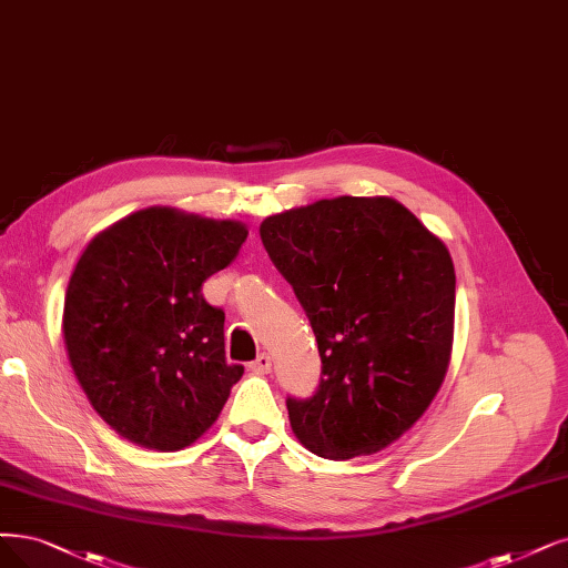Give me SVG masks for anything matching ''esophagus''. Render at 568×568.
<instances>
[{"mask_svg":"<svg viewBox=\"0 0 568 568\" xmlns=\"http://www.w3.org/2000/svg\"><path fill=\"white\" fill-rule=\"evenodd\" d=\"M250 369L257 372V374H266L271 369V355L268 353H260L257 358L250 363Z\"/></svg>","mask_w":568,"mask_h":568,"instance_id":"1","label":"esophagus"}]
</instances>
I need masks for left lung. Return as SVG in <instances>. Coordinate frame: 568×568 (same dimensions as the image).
<instances>
[{
	"label": "left lung",
	"mask_w": 568,
	"mask_h": 568,
	"mask_svg": "<svg viewBox=\"0 0 568 568\" xmlns=\"http://www.w3.org/2000/svg\"><path fill=\"white\" fill-rule=\"evenodd\" d=\"M323 361L313 397H287L290 426L323 458L382 452L445 382L456 273L445 241L390 196H337L260 224Z\"/></svg>",
	"instance_id": "8db88e82"
}]
</instances>
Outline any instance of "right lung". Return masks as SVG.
I'll return each instance as SVG.
<instances>
[{
	"label": "right lung",
	"instance_id": "1",
	"mask_svg": "<svg viewBox=\"0 0 568 568\" xmlns=\"http://www.w3.org/2000/svg\"><path fill=\"white\" fill-rule=\"evenodd\" d=\"M245 239L243 222L152 205L81 252L62 339L89 403L129 443L178 452L217 422L243 367L226 363L224 311L201 287Z\"/></svg>",
	"mask_w": 568,
	"mask_h": 568
}]
</instances>
